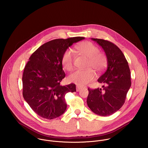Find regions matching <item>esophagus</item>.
<instances>
[{"mask_svg": "<svg viewBox=\"0 0 148 148\" xmlns=\"http://www.w3.org/2000/svg\"><path fill=\"white\" fill-rule=\"evenodd\" d=\"M82 89V87H81V86H76V91L77 92H79L81 89Z\"/></svg>", "mask_w": 148, "mask_h": 148, "instance_id": "1", "label": "esophagus"}]
</instances>
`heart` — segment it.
<instances>
[{
  "instance_id": "b5f03b06",
  "label": "heart",
  "mask_w": 148,
  "mask_h": 148,
  "mask_svg": "<svg viewBox=\"0 0 148 148\" xmlns=\"http://www.w3.org/2000/svg\"><path fill=\"white\" fill-rule=\"evenodd\" d=\"M77 50L82 55L89 59L87 64L88 68H92L96 71L102 70L106 64V58L100 53L99 48L92 42H83L76 47ZM75 59V52L71 49L66 50L62 56V62L64 68L71 71L74 68V61ZM95 75L90 69L77 70L71 73L68 80L78 86H83L94 79Z\"/></svg>"
}]
</instances>
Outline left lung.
Here are the masks:
<instances>
[{
	"instance_id": "left-lung-1",
	"label": "left lung",
	"mask_w": 148,
	"mask_h": 148,
	"mask_svg": "<svg viewBox=\"0 0 148 148\" xmlns=\"http://www.w3.org/2000/svg\"><path fill=\"white\" fill-rule=\"evenodd\" d=\"M105 52L107 67L98 79L102 88L90 89L86 103L90 110L101 116H108L119 110L125 103L131 86L130 71L120 49L108 40L91 38Z\"/></svg>"
}]
</instances>
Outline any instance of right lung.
<instances>
[{
  "instance_id": "add662e5",
  "label": "right lung",
  "mask_w": 148,
  "mask_h": 148,
  "mask_svg": "<svg viewBox=\"0 0 148 148\" xmlns=\"http://www.w3.org/2000/svg\"><path fill=\"white\" fill-rule=\"evenodd\" d=\"M84 39H55L42 44L30 56L22 77L23 96L42 118L52 120L62 115L66 108V93L76 91L75 84H60L65 76L62 59L69 47Z\"/></svg>"
}]
</instances>
